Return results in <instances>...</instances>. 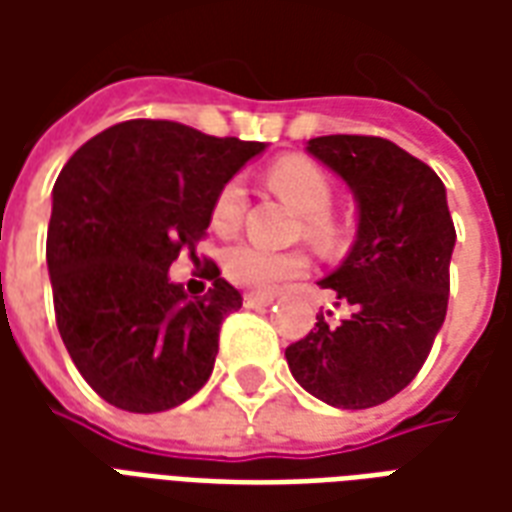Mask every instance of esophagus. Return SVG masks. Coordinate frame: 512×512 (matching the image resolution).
Wrapping results in <instances>:
<instances>
[{"label": "esophagus", "instance_id": "34e87169", "mask_svg": "<svg viewBox=\"0 0 512 512\" xmlns=\"http://www.w3.org/2000/svg\"><path fill=\"white\" fill-rule=\"evenodd\" d=\"M274 293H244V304L249 310H257V307H268V304H274Z\"/></svg>", "mask_w": 512, "mask_h": 512}]
</instances>
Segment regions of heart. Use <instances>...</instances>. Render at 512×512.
<instances>
[{
    "label": "heart",
    "instance_id": "b5f03b06",
    "mask_svg": "<svg viewBox=\"0 0 512 512\" xmlns=\"http://www.w3.org/2000/svg\"><path fill=\"white\" fill-rule=\"evenodd\" d=\"M268 183L307 216L304 219L307 238L321 246H334L337 224L326 216L332 208L334 189L329 175L318 164H312L307 158H285L271 167ZM244 211L246 186L238 178L227 180L213 200V227L219 233H233L244 219ZM222 268L224 277L241 288L274 290L285 279L301 277L310 268V260L301 252H274V249L257 246L252 241H238L224 249Z\"/></svg>",
    "mask_w": 512,
    "mask_h": 512
}]
</instances>
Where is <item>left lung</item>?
<instances>
[{
    "label": "left lung",
    "instance_id": "obj_1",
    "mask_svg": "<svg viewBox=\"0 0 512 512\" xmlns=\"http://www.w3.org/2000/svg\"><path fill=\"white\" fill-rule=\"evenodd\" d=\"M307 153L348 183L356 241L318 285L351 315H323L285 348L293 378L334 408H373L406 389L447 315L455 227L441 178L381 136H315Z\"/></svg>",
    "mask_w": 512,
    "mask_h": 512
}]
</instances>
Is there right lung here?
Returning a JSON list of instances; mask_svg holds the SVG:
<instances>
[{
	"mask_svg": "<svg viewBox=\"0 0 512 512\" xmlns=\"http://www.w3.org/2000/svg\"><path fill=\"white\" fill-rule=\"evenodd\" d=\"M266 142L219 139L172 120H126L84 142L51 191L46 238L54 315L73 365L106 403L156 414L211 378L219 326L241 293L208 263L213 288L169 279L200 241L213 200Z\"/></svg>",
	"mask_w": 512,
	"mask_h": 512,
	"instance_id": "obj_1",
	"label": "right lung"
}]
</instances>
